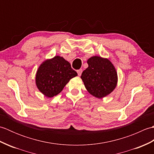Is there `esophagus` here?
Masks as SVG:
<instances>
[{
  "label": "esophagus",
  "mask_w": 154,
  "mask_h": 154,
  "mask_svg": "<svg viewBox=\"0 0 154 154\" xmlns=\"http://www.w3.org/2000/svg\"><path fill=\"white\" fill-rule=\"evenodd\" d=\"M77 72L78 75H79V76H81V73H82V72H83V70L81 69H80L77 70Z\"/></svg>",
  "instance_id": "obj_1"
}]
</instances>
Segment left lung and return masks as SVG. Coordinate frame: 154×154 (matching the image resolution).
<instances>
[{"mask_svg":"<svg viewBox=\"0 0 154 154\" xmlns=\"http://www.w3.org/2000/svg\"><path fill=\"white\" fill-rule=\"evenodd\" d=\"M88 67L81 78L86 89L98 99L109 95L115 89L118 83L116 68L109 59L94 55L87 60Z\"/></svg>","mask_w":154,"mask_h":154,"instance_id":"1","label":"left lung"}]
</instances>
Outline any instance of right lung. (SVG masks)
I'll return each instance as SVG.
<instances>
[{
	"mask_svg": "<svg viewBox=\"0 0 154 154\" xmlns=\"http://www.w3.org/2000/svg\"><path fill=\"white\" fill-rule=\"evenodd\" d=\"M77 75L69 62L55 55L44 61L39 66L35 74V85L44 96L51 98L60 93L70 79Z\"/></svg>",
	"mask_w": 154,
	"mask_h": 154,
	"instance_id": "obj_1",
	"label": "right lung"
}]
</instances>
